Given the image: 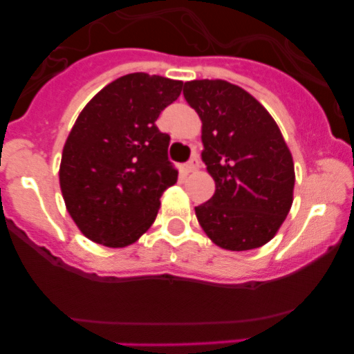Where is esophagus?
Segmentation results:
<instances>
[{"label":"esophagus","instance_id":"obj_1","mask_svg":"<svg viewBox=\"0 0 354 354\" xmlns=\"http://www.w3.org/2000/svg\"><path fill=\"white\" fill-rule=\"evenodd\" d=\"M198 167H200L198 157H192V159L188 160V164H187V171H188V173H195Z\"/></svg>","mask_w":354,"mask_h":354}]
</instances>
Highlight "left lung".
Wrapping results in <instances>:
<instances>
[{
    "label": "left lung",
    "mask_w": 354,
    "mask_h": 354,
    "mask_svg": "<svg viewBox=\"0 0 354 354\" xmlns=\"http://www.w3.org/2000/svg\"><path fill=\"white\" fill-rule=\"evenodd\" d=\"M202 120V160L216 181L195 207L207 236L231 252L269 243L292 205L295 164L279 127L252 94L226 80L185 82Z\"/></svg>",
    "instance_id": "8db88e82"
}]
</instances>
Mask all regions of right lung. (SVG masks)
Returning <instances> with one entry per match:
<instances>
[{
    "label": "right lung",
    "mask_w": 354,
    "mask_h": 354,
    "mask_svg": "<svg viewBox=\"0 0 354 354\" xmlns=\"http://www.w3.org/2000/svg\"><path fill=\"white\" fill-rule=\"evenodd\" d=\"M183 82L128 73L99 91L78 114L63 147L59 187L68 214L91 241L123 248L156 221L178 171L169 135L156 127Z\"/></svg>",
    "instance_id": "add662e5"
}]
</instances>
